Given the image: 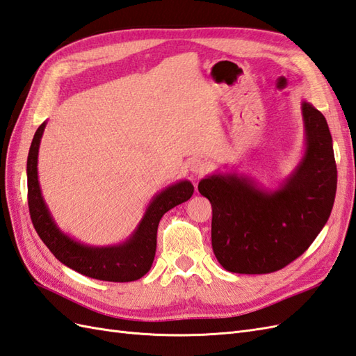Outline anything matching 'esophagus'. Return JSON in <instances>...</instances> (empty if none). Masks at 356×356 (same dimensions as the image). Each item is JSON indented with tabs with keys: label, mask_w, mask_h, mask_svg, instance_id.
Here are the masks:
<instances>
[{
	"label": "esophagus",
	"mask_w": 356,
	"mask_h": 356,
	"mask_svg": "<svg viewBox=\"0 0 356 356\" xmlns=\"http://www.w3.org/2000/svg\"><path fill=\"white\" fill-rule=\"evenodd\" d=\"M189 171H191L194 176H203L204 172L209 171V163L200 158L193 159L189 162Z\"/></svg>",
	"instance_id": "esophagus-1"
}]
</instances>
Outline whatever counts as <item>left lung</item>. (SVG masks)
Instances as JSON below:
<instances>
[{
	"label": "left lung",
	"instance_id": "left-lung-1",
	"mask_svg": "<svg viewBox=\"0 0 356 356\" xmlns=\"http://www.w3.org/2000/svg\"><path fill=\"white\" fill-rule=\"evenodd\" d=\"M305 147L299 163L275 188L238 171H216L198 184L212 204V249L239 275L284 268L325 227L337 193L332 136L323 113L302 102Z\"/></svg>",
	"mask_w": 356,
	"mask_h": 356
}]
</instances>
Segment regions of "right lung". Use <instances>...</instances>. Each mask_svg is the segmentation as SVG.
Masks as SVG:
<instances>
[{"mask_svg":"<svg viewBox=\"0 0 356 356\" xmlns=\"http://www.w3.org/2000/svg\"><path fill=\"white\" fill-rule=\"evenodd\" d=\"M47 121L36 130L27 159V186L30 217L38 235L57 259L88 277L107 282H131L152 268L156 252V234L165 212L191 198L194 186L179 180L154 194L143 218L126 241L113 245H89L77 241L57 226L40 191L38 156Z\"/></svg>","mask_w":356,"mask_h":356,"instance_id":"1","label":"right lung"}]
</instances>
